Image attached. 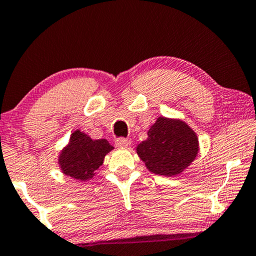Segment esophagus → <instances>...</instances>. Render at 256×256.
<instances>
[{
  "label": "esophagus",
  "instance_id": "esophagus-1",
  "mask_svg": "<svg viewBox=\"0 0 256 256\" xmlns=\"http://www.w3.org/2000/svg\"><path fill=\"white\" fill-rule=\"evenodd\" d=\"M116 145H117L118 148H128L131 145V139L118 138L117 140H116Z\"/></svg>",
  "mask_w": 256,
  "mask_h": 256
}]
</instances>
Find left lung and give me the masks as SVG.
Segmentation results:
<instances>
[{"instance_id": "1", "label": "left lung", "mask_w": 256, "mask_h": 256, "mask_svg": "<svg viewBox=\"0 0 256 256\" xmlns=\"http://www.w3.org/2000/svg\"><path fill=\"white\" fill-rule=\"evenodd\" d=\"M200 151L198 137L182 119L158 117L148 128L146 140L136 152L150 172L160 176H178L190 166Z\"/></svg>"}]
</instances>
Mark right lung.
Masks as SVG:
<instances>
[{
    "mask_svg": "<svg viewBox=\"0 0 256 256\" xmlns=\"http://www.w3.org/2000/svg\"><path fill=\"white\" fill-rule=\"evenodd\" d=\"M106 139H92L79 128L70 134L68 144L60 151L58 164L61 172L76 180L87 182L113 150Z\"/></svg>",
    "mask_w": 256,
    "mask_h": 256,
    "instance_id": "right-lung-1",
    "label": "right lung"
}]
</instances>
